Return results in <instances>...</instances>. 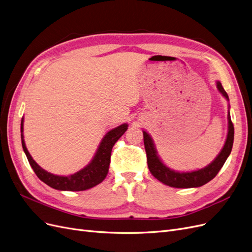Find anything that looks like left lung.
I'll return each instance as SVG.
<instances>
[{"label":"left lung","mask_w":252,"mask_h":252,"mask_svg":"<svg viewBox=\"0 0 252 252\" xmlns=\"http://www.w3.org/2000/svg\"><path fill=\"white\" fill-rule=\"evenodd\" d=\"M218 90L222 93L227 100H229L228 95L225 92L224 88L222 87L220 82H217ZM233 137H234V127L233 124L230 118V114L228 112V134L224 147L220 154L217 156V158L204 168H201L198 170H193V172H186L180 173L175 172V170L170 169L165 164H163L157 155V151L154 142L152 140L151 136L143 131V141H144V148L147 152V158H148V166L151 174L158 179L160 182L164 183L170 188L176 189H190V188H199L213 180L214 178L219 173V170L222 168L224 165L226 159L230 155L233 144Z\"/></svg>","instance_id":"1"}]
</instances>
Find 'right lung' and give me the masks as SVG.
Wrapping results in <instances>:
<instances>
[{"instance_id": "add662e5", "label": "right lung", "mask_w": 252, "mask_h": 252, "mask_svg": "<svg viewBox=\"0 0 252 252\" xmlns=\"http://www.w3.org/2000/svg\"><path fill=\"white\" fill-rule=\"evenodd\" d=\"M24 118H22L21 123V138L23 150L25 152L29 163L34 170L36 176L50 188L59 190H69V191H82L89 189H92L97 184L101 183L104 178L107 177L109 172V165L111 160V152L115 142L123 136L127 129V125L124 124L115 128L111 129L110 132L105 134L103 139L101 140L98 149L95 154L94 158L86 167L78 170L77 173L70 176H58L46 172L45 169L40 167L36 162L32 159L29 154L25 141H24L23 135V124Z\"/></svg>"}]
</instances>
